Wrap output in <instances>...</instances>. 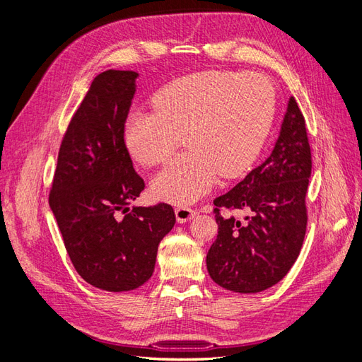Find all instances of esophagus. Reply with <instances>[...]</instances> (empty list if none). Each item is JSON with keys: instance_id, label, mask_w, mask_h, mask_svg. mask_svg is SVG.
Wrapping results in <instances>:
<instances>
[{"instance_id": "1", "label": "esophagus", "mask_w": 362, "mask_h": 362, "mask_svg": "<svg viewBox=\"0 0 362 362\" xmlns=\"http://www.w3.org/2000/svg\"><path fill=\"white\" fill-rule=\"evenodd\" d=\"M175 216H177L178 223H185L192 221V218L196 216V211L189 206H178L175 208Z\"/></svg>"}]
</instances>
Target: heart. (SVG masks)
I'll return each instance as SVG.
<instances>
[{"label":"heart","instance_id":"heart-1","mask_svg":"<svg viewBox=\"0 0 362 362\" xmlns=\"http://www.w3.org/2000/svg\"><path fill=\"white\" fill-rule=\"evenodd\" d=\"M156 112H131L124 145L144 166L166 161L184 136L187 152L151 182L156 198L192 204L210 192L218 175L242 177L259 157L275 116V92L258 74L204 71L160 89Z\"/></svg>","mask_w":362,"mask_h":362}]
</instances>
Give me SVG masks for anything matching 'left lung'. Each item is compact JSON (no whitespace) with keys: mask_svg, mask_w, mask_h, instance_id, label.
<instances>
[{"mask_svg":"<svg viewBox=\"0 0 362 362\" xmlns=\"http://www.w3.org/2000/svg\"><path fill=\"white\" fill-rule=\"evenodd\" d=\"M310 177L305 119L290 96L272 154L234 189L214 199L218 233L206 254V269L217 286L235 293H259L287 275L305 238ZM221 207L248 214L238 221L222 216Z\"/></svg>","mask_w":362,"mask_h":362,"instance_id":"left-lung-1","label":"left lung"}]
</instances>
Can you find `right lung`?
I'll return each mask as SVG.
<instances>
[{
  "label": "right lung",
  "mask_w": 362,
  "mask_h": 362,
  "mask_svg": "<svg viewBox=\"0 0 362 362\" xmlns=\"http://www.w3.org/2000/svg\"><path fill=\"white\" fill-rule=\"evenodd\" d=\"M137 76L115 69L95 76L63 137L49 193L75 270L113 293L152 276L158 245L175 225L168 204L128 206L145 189L122 136Z\"/></svg>",
  "instance_id": "right-lung-1"
}]
</instances>
